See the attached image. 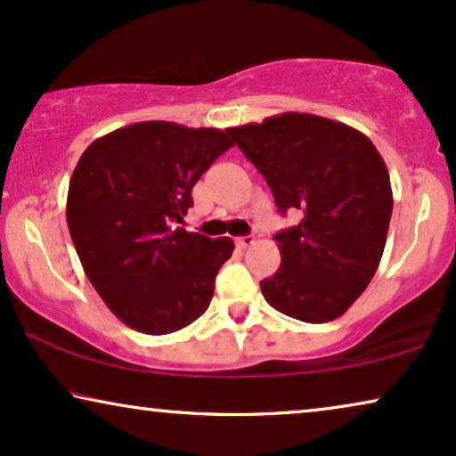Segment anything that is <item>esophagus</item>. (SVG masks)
<instances>
[{"label": "esophagus", "mask_w": 456, "mask_h": 456, "mask_svg": "<svg viewBox=\"0 0 456 456\" xmlns=\"http://www.w3.org/2000/svg\"><path fill=\"white\" fill-rule=\"evenodd\" d=\"M253 242H255V236H251V234H247V236H239V239H236V247L247 248V247H251Z\"/></svg>", "instance_id": "esophagus-1"}]
</instances>
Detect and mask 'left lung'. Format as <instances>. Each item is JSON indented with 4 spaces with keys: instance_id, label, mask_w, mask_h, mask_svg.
Returning a JSON list of instances; mask_svg holds the SVG:
<instances>
[{
    "instance_id": "obj_1",
    "label": "left lung",
    "mask_w": 456,
    "mask_h": 456,
    "mask_svg": "<svg viewBox=\"0 0 456 456\" xmlns=\"http://www.w3.org/2000/svg\"><path fill=\"white\" fill-rule=\"evenodd\" d=\"M297 226L278 240L282 261L261 280L265 301L307 323L340 317L371 282L392 216L388 167L363 133L314 114H280L228 128Z\"/></svg>"
}]
</instances>
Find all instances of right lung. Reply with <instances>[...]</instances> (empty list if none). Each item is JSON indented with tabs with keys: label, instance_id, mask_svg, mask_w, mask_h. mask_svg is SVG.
<instances>
[{
	"label": "right lung",
	"instance_id": "obj_1",
	"mask_svg": "<svg viewBox=\"0 0 456 456\" xmlns=\"http://www.w3.org/2000/svg\"><path fill=\"white\" fill-rule=\"evenodd\" d=\"M232 145L228 130L139 122L80 155L68 189V230L99 297L136 332H176L208 311L234 242L176 224L201 174Z\"/></svg>",
	"mask_w": 456,
	"mask_h": 456
}]
</instances>
